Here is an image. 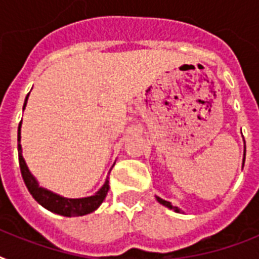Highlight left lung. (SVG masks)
I'll return each instance as SVG.
<instances>
[{
  "label": "left lung",
  "mask_w": 259,
  "mask_h": 259,
  "mask_svg": "<svg viewBox=\"0 0 259 259\" xmlns=\"http://www.w3.org/2000/svg\"><path fill=\"white\" fill-rule=\"evenodd\" d=\"M243 164H245V157H243ZM156 199H157V201H158V203H160V204L165 205V207H168V208H169V209H173V211H175V212H180V211H181V209L179 208V207H175V205L170 204L169 201L164 200V199H161V197L156 196Z\"/></svg>",
  "instance_id": "8db88e82"
}]
</instances>
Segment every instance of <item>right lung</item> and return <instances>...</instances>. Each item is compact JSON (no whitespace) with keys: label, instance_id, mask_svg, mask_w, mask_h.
Segmentation results:
<instances>
[{"label":"right lung","instance_id":"1","mask_svg":"<svg viewBox=\"0 0 259 259\" xmlns=\"http://www.w3.org/2000/svg\"><path fill=\"white\" fill-rule=\"evenodd\" d=\"M29 94L26 95L25 102H24V109L26 106V101H28ZM21 122L18 125V134H17V141H18V162H20V169H21L22 179L25 183L26 188L30 192V195L33 196V199L37 201L38 204H41L44 208H47L51 212L59 213L63 217H83L87 213L93 212L95 209L102 204V201L105 200L106 195L109 192V180L106 179L105 184L95 195L89 197H82V199H68V197H63L58 193H54L48 191V189L40 187L37 180L34 179L33 175L29 172L26 162L22 157V149L21 144Z\"/></svg>","mask_w":259,"mask_h":259}]
</instances>
